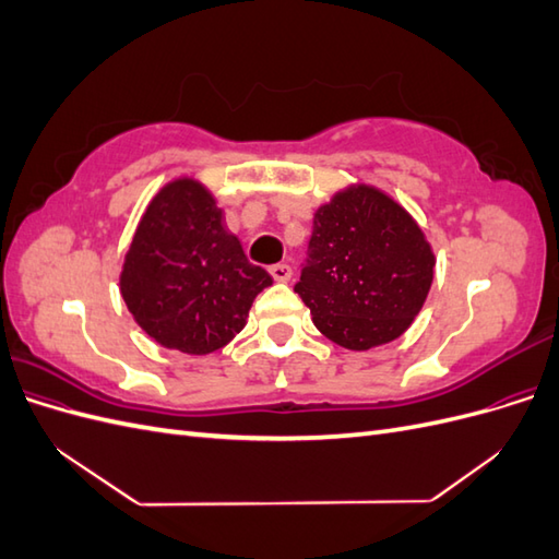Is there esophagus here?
Returning a JSON list of instances; mask_svg holds the SVG:
<instances>
[{
  "label": "esophagus",
  "instance_id": "obj_1",
  "mask_svg": "<svg viewBox=\"0 0 559 559\" xmlns=\"http://www.w3.org/2000/svg\"><path fill=\"white\" fill-rule=\"evenodd\" d=\"M270 277H273L275 282H289L292 280V267L286 263L270 265Z\"/></svg>",
  "mask_w": 559,
  "mask_h": 559
}]
</instances>
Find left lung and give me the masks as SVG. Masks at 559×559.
<instances>
[{
  "label": "left lung",
  "instance_id": "left-lung-1",
  "mask_svg": "<svg viewBox=\"0 0 559 559\" xmlns=\"http://www.w3.org/2000/svg\"><path fill=\"white\" fill-rule=\"evenodd\" d=\"M296 294L331 343L366 352L411 329L433 282V247L413 214L378 186L337 189L312 222Z\"/></svg>",
  "mask_w": 559,
  "mask_h": 559
}]
</instances>
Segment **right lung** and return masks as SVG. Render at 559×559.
I'll use <instances>...</instances> for the list:
<instances>
[{"instance_id":"1","label":"right lung","mask_w":559,"mask_h":559,"mask_svg":"<svg viewBox=\"0 0 559 559\" xmlns=\"http://www.w3.org/2000/svg\"><path fill=\"white\" fill-rule=\"evenodd\" d=\"M273 284L224 226L214 193L195 177L151 198L118 275L138 326L167 349L210 354L247 326L253 298Z\"/></svg>"}]
</instances>
